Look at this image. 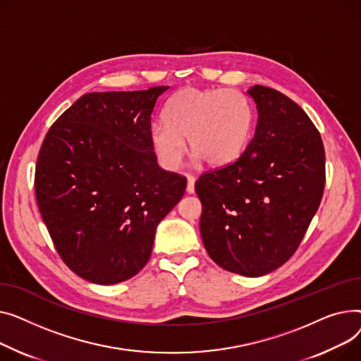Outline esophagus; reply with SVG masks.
I'll use <instances>...</instances> for the list:
<instances>
[{"instance_id": "1", "label": "esophagus", "mask_w": 361, "mask_h": 361, "mask_svg": "<svg viewBox=\"0 0 361 361\" xmlns=\"http://www.w3.org/2000/svg\"><path fill=\"white\" fill-rule=\"evenodd\" d=\"M186 179H188L186 192H188V194H194V192H195V178H194V176H190V175H188V176H186Z\"/></svg>"}]
</instances>
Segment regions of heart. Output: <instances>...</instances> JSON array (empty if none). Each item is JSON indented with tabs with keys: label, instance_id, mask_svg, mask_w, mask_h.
I'll list each match as a JSON object with an SVG mask.
<instances>
[{
	"label": "heart",
	"instance_id": "obj_1",
	"mask_svg": "<svg viewBox=\"0 0 361 361\" xmlns=\"http://www.w3.org/2000/svg\"><path fill=\"white\" fill-rule=\"evenodd\" d=\"M164 122L150 128L152 145L164 167H179L185 140L197 159L221 167L243 153L253 128V109L239 92L186 87L167 102Z\"/></svg>",
	"mask_w": 361,
	"mask_h": 361
}]
</instances>
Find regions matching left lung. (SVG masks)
Returning <instances> with one entry per match:
<instances>
[{"mask_svg": "<svg viewBox=\"0 0 361 361\" xmlns=\"http://www.w3.org/2000/svg\"><path fill=\"white\" fill-rule=\"evenodd\" d=\"M258 123L242 156L195 182L201 238L219 267L261 277L298 250L325 188L319 131L286 94L253 86Z\"/></svg>", "mask_w": 361, "mask_h": 361, "instance_id": "obj_1", "label": "left lung"}]
</instances>
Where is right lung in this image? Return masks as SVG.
I'll use <instances>...</instances> for the list:
<instances>
[{
	"instance_id": "1",
	"label": "right lung",
	"mask_w": 361,
	"mask_h": 361,
	"mask_svg": "<svg viewBox=\"0 0 361 361\" xmlns=\"http://www.w3.org/2000/svg\"><path fill=\"white\" fill-rule=\"evenodd\" d=\"M169 86L81 96L49 128L35 194L61 259L78 277L116 284L150 259L157 224L186 178L157 164L152 114Z\"/></svg>"
}]
</instances>
